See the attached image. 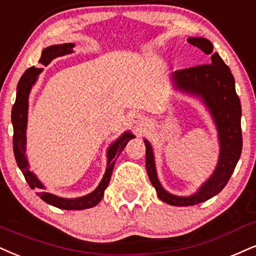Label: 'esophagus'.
<instances>
[{
	"label": "esophagus",
	"instance_id": "esophagus-1",
	"mask_svg": "<svg viewBox=\"0 0 256 256\" xmlns=\"http://www.w3.org/2000/svg\"><path fill=\"white\" fill-rule=\"evenodd\" d=\"M130 121L133 122L135 126L141 127V126L144 124V121H146V120H144V118L141 115V114H134V115L130 118Z\"/></svg>",
	"mask_w": 256,
	"mask_h": 256
}]
</instances>
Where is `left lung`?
Masks as SVG:
<instances>
[{
    "label": "left lung",
    "mask_w": 256,
    "mask_h": 256,
    "mask_svg": "<svg viewBox=\"0 0 256 256\" xmlns=\"http://www.w3.org/2000/svg\"><path fill=\"white\" fill-rule=\"evenodd\" d=\"M188 42L211 56V64L182 68L172 74L176 88L186 92L200 96L209 108L216 123L220 138V159L214 174L190 197L173 196L162 188L156 176V162L150 144H146V168L150 180L156 188L158 197L174 206H188L203 203L220 194L229 182L234 172L242 150L241 103L235 90L234 76L222 60L218 53L214 52V46L204 38H188Z\"/></svg>",
    "instance_id": "obj_1"
}]
</instances>
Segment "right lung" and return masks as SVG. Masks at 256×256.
Listing matches in <instances>:
<instances>
[{
    "label": "right lung",
    "mask_w": 256,
    "mask_h": 256,
    "mask_svg": "<svg viewBox=\"0 0 256 256\" xmlns=\"http://www.w3.org/2000/svg\"><path fill=\"white\" fill-rule=\"evenodd\" d=\"M74 44H62V45H53L47 47L41 53V58L39 62L41 65H48L53 59L56 56H62L64 54L72 53ZM42 71V68H38L32 66L27 68L24 74H22L18 84L16 91V100H15L14 106L12 109V128H14V135H12V150H14L15 160H16L18 168L24 173V179L30 185L32 190H38L36 194L46 203L53 205V206L59 208V209L65 210H83L89 209L94 205H97L103 198L104 190L109 185L112 173L115 165L116 159L120 154L122 153L123 148L129 140L134 138L133 134L124 133L116 142H114L108 150V165H106V173L102 182H100L98 188L90 194L84 196V197L74 198H62L58 196H54L48 192L41 191L44 188V185L41 184L39 179L36 178L33 172L28 168V162L26 158V127H27V112H28V94L32 89V85L36 83L38 74Z\"/></svg>",
    "instance_id": "add662e5"
}]
</instances>
